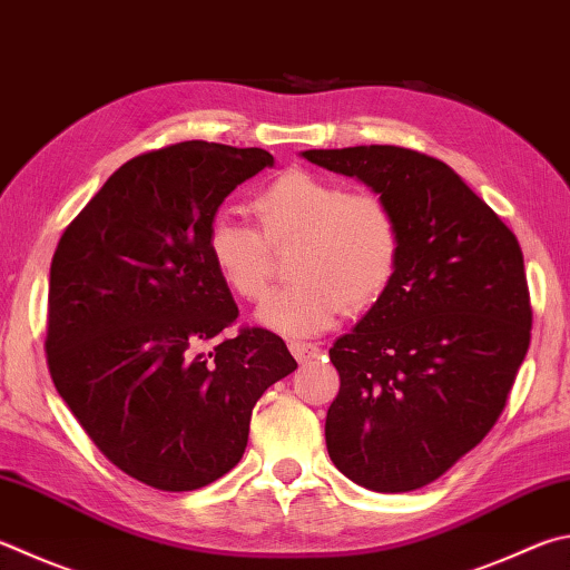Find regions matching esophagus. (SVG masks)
I'll list each match as a JSON object with an SVG mask.
<instances>
[{"mask_svg": "<svg viewBox=\"0 0 570 570\" xmlns=\"http://www.w3.org/2000/svg\"><path fill=\"white\" fill-rule=\"evenodd\" d=\"M288 351H292L296 361H312L321 356V348L316 344H308V341H288Z\"/></svg>", "mask_w": 570, "mask_h": 570, "instance_id": "34e87169", "label": "esophagus"}]
</instances>
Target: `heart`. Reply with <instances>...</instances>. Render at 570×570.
Here are the masks:
<instances>
[{
	"label": "heart",
	"mask_w": 570,
	"mask_h": 570,
	"mask_svg": "<svg viewBox=\"0 0 570 570\" xmlns=\"http://www.w3.org/2000/svg\"><path fill=\"white\" fill-rule=\"evenodd\" d=\"M254 226L216 216L206 254L234 296L262 302L272 282V249L296 242L288 274L258 308V321L284 336H314L348 312L374 306L396 276L401 226L393 206L368 189L346 191L306 169H286L252 196Z\"/></svg>",
	"instance_id": "1"
}]
</instances>
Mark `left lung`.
Masks as SVG:
<instances>
[{"label": "left lung", "instance_id": "left-lung-1", "mask_svg": "<svg viewBox=\"0 0 570 570\" xmlns=\"http://www.w3.org/2000/svg\"><path fill=\"white\" fill-rule=\"evenodd\" d=\"M393 206L401 256L389 292L328 348L341 386L326 413L336 469L379 493L421 489L479 446L531 344L515 234L449 164L371 144L308 149Z\"/></svg>", "mask_w": 570, "mask_h": 570}]
</instances>
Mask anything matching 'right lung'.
<instances>
[{"mask_svg":"<svg viewBox=\"0 0 570 570\" xmlns=\"http://www.w3.org/2000/svg\"><path fill=\"white\" fill-rule=\"evenodd\" d=\"M274 157L214 141L144 151L57 244L47 366L95 446L131 479L194 491L229 473L262 393L296 368L282 336L242 326L206 254L222 202Z\"/></svg>","mask_w":570,"mask_h":570,"instance_id":"1","label":"right lung"}]
</instances>
